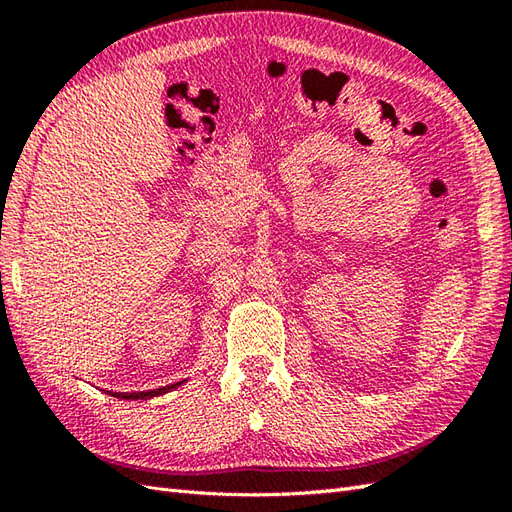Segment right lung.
<instances>
[{"label": "right lung", "instance_id": "add662e5", "mask_svg": "<svg viewBox=\"0 0 512 512\" xmlns=\"http://www.w3.org/2000/svg\"><path fill=\"white\" fill-rule=\"evenodd\" d=\"M182 383H184V380H182ZM182 383L167 385V387H160V389H151V391H129V394H127V391H107V394L114 396V398H121V400H149V398H154V396L167 394V391L180 387Z\"/></svg>", "mask_w": 512, "mask_h": 512}]
</instances>
